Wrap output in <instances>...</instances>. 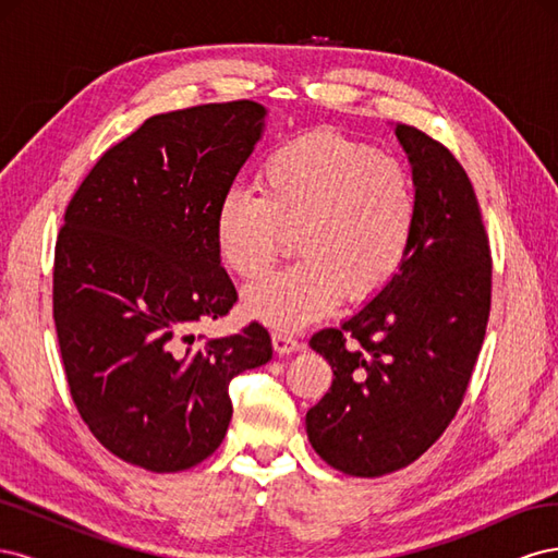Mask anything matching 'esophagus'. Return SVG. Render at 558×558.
<instances>
[{
    "label": "esophagus",
    "mask_w": 558,
    "mask_h": 558,
    "mask_svg": "<svg viewBox=\"0 0 558 558\" xmlns=\"http://www.w3.org/2000/svg\"><path fill=\"white\" fill-rule=\"evenodd\" d=\"M272 347L279 353V356H286V353H293L302 349V342L295 340L293 335H286V332H272Z\"/></svg>",
    "instance_id": "34e87169"
}]
</instances>
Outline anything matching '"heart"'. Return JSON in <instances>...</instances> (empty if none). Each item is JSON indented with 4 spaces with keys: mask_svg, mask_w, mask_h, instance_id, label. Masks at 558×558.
Returning <instances> with one entry per match:
<instances>
[{
    "mask_svg": "<svg viewBox=\"0 0 558 558\" xmlns=\"http://www.w3.org/2000/svg\"><path fill=\"white\" fill-rule=\"evenodd\" d=\"M421 199L410 167L335 130L281 142L263 158L258 193L232 189L216 207L221 263L258 279L295 240L300 260L242 295L251 318L298 330L340 298L359 305L384 291L410 256Z\"/></svg>",
    "mask_w": 558,
    "mask_h": 558,
    "instance_id": "obj_1",
    "label": "heart"
}]
</instances>
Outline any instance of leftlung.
Returning <instances> with one entry per match:
<instances>
[{
  "label": "left lung",
  "instance_id": "obj_1",
  "mask_svg": "<svg viewBox=\"0 0 558 558\" xmlns=\"http://www.w3.org/2000/svg\"><path fill=\"white\" fill-rule=\"evenodd\" d=\"M396 134L421 199L410 256L359 314L310 340L332 367L307 412L310 442L353 477L408 468L447 430L492 312V246L463 165L412 125Z\"/></svg>",
  "mask_w": 558,
  "mask_h": 558
}]
</instances>
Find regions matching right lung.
Returning <instances> with one entry per match:
<instances>
[{
	"mask_svg": "<svg viewBox=\"0 0 558 558\" xmlns=\"http://www.w3.org/2000/svg\"><path fill=\"white\" fill-rule=\"evenodd\" d=\"M263 118L251 99L150 116L66 205L53 265L64 375L81 418L125 463L179 472L205 461L230 424V381L272 359L258 320L202 344L189 335L238 302L214 216Z\"/></svg>",
	"mask_w": 558,
	"mask_h": 558,
	"instance_id": "add662e5",
	"label": "right lung"
}]
</instances>
